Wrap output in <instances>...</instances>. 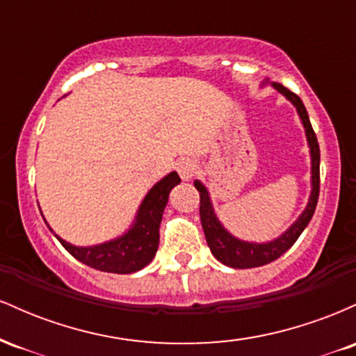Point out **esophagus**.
Instances as JSON below:
<instances>
[{
	"label": "esophagus",
	"instance_id": "1",
	"mask_svg": "<svg viewBox=\"0 0 356 356\" xmlns=\"http://www.w3.org/2000/svg\"><path fill=\"white\" fill-rule=\"evenodd\" d=\"M177 172L181 175L182 181H191L195 172H197V164L192 159H182L177 164Z\"/></svg>",
	"mask_w": 356,
	"mask_h": 356
}]
</instances>
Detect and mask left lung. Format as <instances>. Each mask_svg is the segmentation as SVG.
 <instances>
[{
    "instance_id": "8db88e82",
    "label": "left lung",
    "mask_w": 356,
    "mask_h": 356,
    "mask_svg": "<svg viewBox=\"0 0 356 356\" xmlns=\"http://www.w3.org/2000/svg\"><path fill=\"white\" fill-rule=\"evenodd\" d=\"M277 92H281L288 100L293 102L298 113H300L301 120H303L306 137H308L309 150H312V182H313V191L312 197H309L308 206L303 214L300 216V219L284 232L281 238H277L271 243L266 244H252V243H244L239 241L224 229L220 226V222L216 218L214 211H212L209 194H207L206 187L202 186L199 181H194L195 189L199 191L201 195V201H199V214H201V222L204 234H206L207 246H209L211 252L218 261L229 268H239V269H248V268H257L264 266V264L273 263L280 256H283L293 244L296 243V239L300 238L301 232L305 231V227L308 226V222L312 220L314 209H316L318 204V195H320V145H318L316 134H314L312 122H309L308 112H306L303 102L296 93H293L291 90L283 87L281 83H273Z\"/></svg>"
}]
</instances>
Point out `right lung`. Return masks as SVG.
Here are the masks:
<instances>
[{
    "label": "right lung",
    "mask_w": 356,
    "mask_h": 356,
    "mask_svg": "<svg viewBox=\"0 0 356 356\" xmlns=\"http://www.w3.org/2000/svg\"><path fill=\"white\" fill-rule=\"evenodd\" d=\"M179 182L181 177L177 172H170L165 179L155 184L138 209L134 227L122 238L92 248L72 246L67 241L58 238L61 246L75 259L99 271L117 273V275L138 271L147 266L157 252L162 214L169 201L170 189Z\"/></svg>",
    "instance_id": "1"
}]
</instances>
